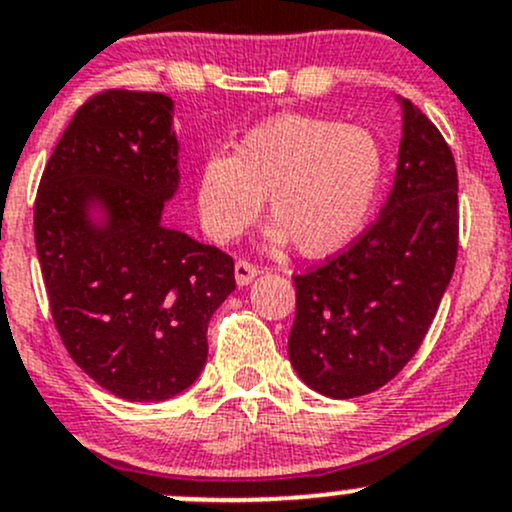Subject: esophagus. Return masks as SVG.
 Segmentation results:
<instances>
[{"instance_id": "obj_1", "label": "esophagus", "mask_w": 512, "mask_h": 512, "mask_svg": "<svg viewBox=\"0 0 512 512\" xmlns=\"http://www.w3.org/2000/svg\"><path fill=\"white\" fill-rule=\"evenodd\" d=\"M257 274H260V267H255L252 262H247V260L235 262V282H238L240 287L252 284V279H255Z\"/></svg>"}]
</instances>
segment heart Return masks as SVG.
Returning a JSON list of instances; mask_svg holds the SVG:
<instances>
[{
    "label": "heart",
    "instance_id": "b5f03b06",
    "mask_svg": "<svg viewBox=\"0 0 512 512\" xmlns=\"http://www.w3.org/2000/svg\"><path fill=\"white\" fill-rule=\"evenodd\" d=\"M383 176V144L368 127L277 115L247 129L233 154L203 159L198 215L215 242H230L255 223L267 196V240H294L304 257H326L368 223Z\"/></svg>",
    "mask_w": 512,
    "mask_h": 512
}]
</instances>
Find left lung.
<instances>
[{"label":"left lung","instance_id":"left-lung-1","mask_svg":"<svg viewBox=\"0 0 512 512\" xmlns=\"http://www.w3.org/2000/svg\"><path fill=\"white\" fill-rule=\"evenodd\" d=\"M395 184L380 218L351 250L294 277L289 360L333 400L390 383L422 346L459 250V179L449 144L427 115L400 100Z\"/></svg>","mask_w":512,"mask_h":512}]
</instances>
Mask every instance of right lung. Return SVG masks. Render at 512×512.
<instances>
[{
  "instance_id": "obj_1",
  "label": "right lung",
  "mask_w": 512,
  "mask_h": 512,
  "mask_svg": "<svg viewBox=\"0 0 512 512\" xmlns=\"http://www.w3.org/2000/svg\"><path fill=\"white\" fill-rule=\"evenodd\" d=\"M174 100L105 90L78 107L43 169L34 238L71 358L129 402H164L206 368L233 257L161 223L179 191Z\"/></svg>"
}]
</instances>
